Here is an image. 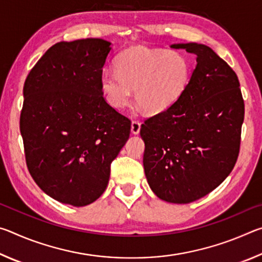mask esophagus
<instances>
[{
    "instance_id": "1",
    "label": "esophagus",
    "mask_w": 262,
    "mask_h": 262,
    "mask_svg": "<svg viewBox=\"0 0 262 262\" xmlns=\"http://www.w3.org/2000/svg\"><path fill=\"white\" fill-rule=\"evenodd\" d=\"M130 129H132L133 134H139L140 129H141V122L139 120H133Z\"/></svg>"
}]
</instances>
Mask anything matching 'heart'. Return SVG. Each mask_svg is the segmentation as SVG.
Listing matches in <instances>:
<instances>
[{"label":"heart","mask_w":262,"mask_h":262,"mask_svg":"<svg viewBox=\"0 0 262 262\" xmlns=\"http://www.w3.org/2000/svg\"><path fill=\"white\" fill-rule=\"evenodd\" d=\"M192 64L183 53L148 47H133L117 60V69H104L100 86L115 108L129 103L132 89L142 108L159 113L171 107L187 89Z\"/></svg>","instance_id":"b5f03b06"}]
</instances>
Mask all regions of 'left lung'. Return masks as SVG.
I'll use <instances>...</instances> for the list:
<instances>
[{"label":"left lung","instance_id":"1","mask_svg":"<svg viewBox=\"0 0 262 262\" xmlns=\"http://www.w3.org/2000/svg\"><path fill=\"white\" fill-rule=\"evenodd\" d=\"M171 47L196 55V67L183 96L141 126L143 166L159 199L189 203L214 190L234 167L245 105L236 73L210 47Z\"/></svg>","mask_w":262,"mask_h":262}]
</instances>
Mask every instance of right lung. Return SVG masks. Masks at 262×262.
Returning <instances> with one entry per match:
<instances>
[{
    "label": "right lung",
    "instance_id": "obj_1",
    "mask_svg": "<svg viewBox=\"0 0 262 262\" xmlns=\"http://www.w3.org/2000/svg\"><path fill=\"white\" fill-rule=\"evenodd\" d=\"M110 45L98 38L57 42L24 83L19 129L26 165L35 184L66 205H90L104 193L111 163L130 134V120L100 86Z\"/></svg>",
    "mask_w": 262,
    "mask_h": 262
}]
</instances>
